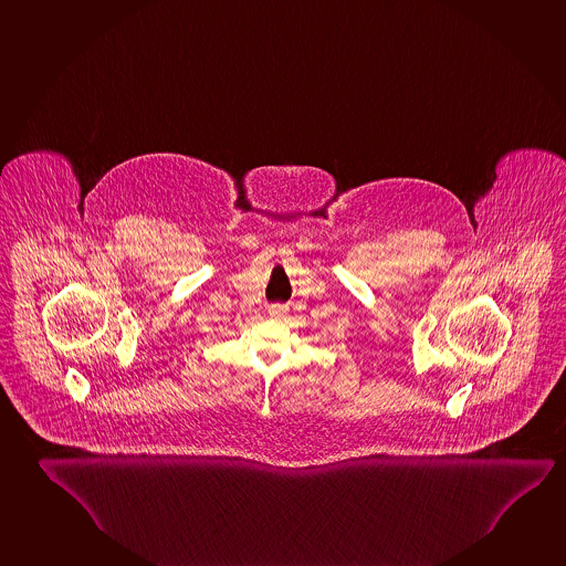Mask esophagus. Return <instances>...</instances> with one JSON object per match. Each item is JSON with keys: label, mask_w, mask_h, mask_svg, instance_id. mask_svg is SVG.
<instances>
[{"label": "esophagus", "mask_w": 566, "mask_h": 566, "mask_svg": "<svg viewBox=\"0 0 566 566\" xmlns=\"http://www.w3.org/2000/svg\"><path fill=\"white\" fill-rule=\"evenodd\" d=\"M286 305H280V303H274V305H269V314L273 316V318H279L282 314H286Z\"/></svg>", "instance_id": "obj_1"}]
</instances>
